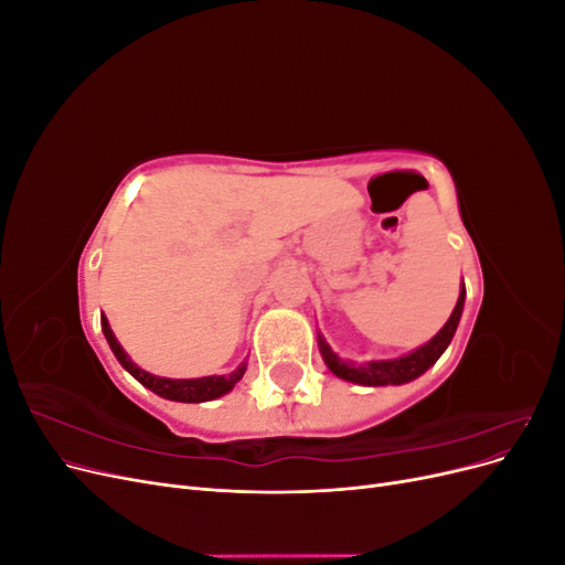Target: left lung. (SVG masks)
<instances>
[{"label":"left lung","mask_w":565,"mask_h":565,"mask_svg":"<svg viewBox=\"0 0 565 565\" xmlns=\"http://www.w3.org/2000/svg\"><path fill=\"white\" fill-rule=\"evenodd\" d=\"M465 297H467V289H465V285H461L457 306H455L452 316L448 318V322L443 324L440 332L431 341H426L424 347H419L413 353H407L403 358H393V361H372V363L358 365V363L344 361V358H339L330 349L328 341H324L318 334V347H320V353H322V361H324V365H328L337 374V377L347 380V382H353V384L386 386V384L413 382V380L419 377V374H424L426 370H429L438 361V358L443 355V351L448 349V344H450L452 337H455L457 324H459L461 309H465Z\"/></svg>","instance_id":"1"}]
</instances>
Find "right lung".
Returning a JSON list of instances; mask_svg holds the SVG:
<instances>
[{"instance_id": "right-lung-1", "label": "right lung", "mask_w": 565, "mask_h": 565, "mask_svg": "<svg viewBox=\"0 0 565 565\" xmlns=\"http://www.w3.org/2000/svg\"><path fill=\"white\" fill-rule=\"evenodd\" d=\"M100 328H104V334L108 339V344L115 353V358L119 361L131 377L139 380L146 388H150L158 396L167 398V401H179V403H204V401H214L218 396L228 393L237 382L243 380V374L247 370V363H243L235 372L231 374H221V377H200V380H167V377H156L146 370H141L136 363H131V358L125 353V349L119 347V341L115 339L110 324L106 318H100Z\"/></svg>"}]
</instances>
